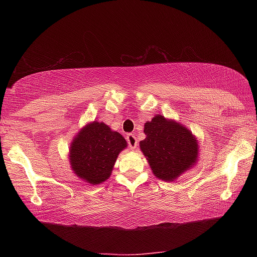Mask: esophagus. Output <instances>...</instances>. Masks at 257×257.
<instances>
[{
  "mask_svg": "<svg viewBox=\"0 0 257 257\" xmlns=\"http://www.w3.org/2000/svg\"><path fill=\"white\" fill-rule=\"evenodd\" d=\"M127 142H128V144H129L130 150H132V151H134L137 147V137L135 136V135L128 134L127 135Z\"/></svg>",
  "mask_w": 257,
  "mask_h": 257,
  "instance_id": "1",
  "label": "esophagus"
}]
</instances>
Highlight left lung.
I'll use <instances>...</instances> for the list:
<instances>
[{
  "instance_id": "8db88e82",
  "label": "left lung",
  "mask_w": 257,
  "mask_h": 257,
  "mask_svg": "<svg viewBox=\"0 0 257 257\" xmlns=\"http://www.w3.org/2000/svg\"><path fill=\"white\" fill-rule=\"evenodd\" d=\"M144 133L139 147L159 179L176 180L197 162L198 142L185 125L156 114L145 123Z\"/></svg>"
}]
</instances>
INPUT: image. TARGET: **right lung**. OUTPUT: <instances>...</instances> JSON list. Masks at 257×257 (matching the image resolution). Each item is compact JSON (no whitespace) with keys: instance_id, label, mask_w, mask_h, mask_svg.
<instances>
[{"instance_id":"1","label":"right lung","mask_w":257,"mask_h":257,"mask_svg":"<svg viewBox=\"0 0 257 257\" xmlns=\"http://www.w3.org/2000/svg\"><path fill=\"white\" fill-rule=\"evenodd\" d=\"M127 142L118 132L98 121L87 123L73 137L69 150L70 167L75 175L90 185L108 179L118 155Z\"/></svg>"}]
</instances>
